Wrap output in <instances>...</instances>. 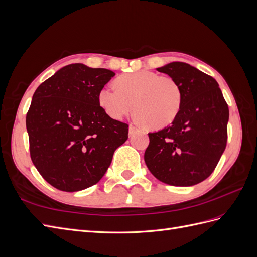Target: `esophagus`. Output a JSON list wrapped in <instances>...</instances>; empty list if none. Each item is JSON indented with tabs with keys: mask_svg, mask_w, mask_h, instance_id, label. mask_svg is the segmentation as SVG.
<instances>
[{
	"mask_svg": "<svg viewBox=\"0 0 257 257\" xmlns=\"http://www.w3.org/2000/svg\"><path fill=\"white\" fill-rule=\"evenodd\" d=\"M136 130H137V127H136L135 125H133V124H130V127H128V133H130V135L133 134Z\"/></svg>",
	"mask_w": 257,
	"mask_h": 257,
	"instance_id": "1",
	"label": "esophagus"
}]
</instances>
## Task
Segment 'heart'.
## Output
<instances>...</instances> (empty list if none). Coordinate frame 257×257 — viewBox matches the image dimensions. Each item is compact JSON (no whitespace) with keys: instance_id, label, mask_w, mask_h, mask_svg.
<instances>
[{"instance_id":"b5f03b06","label":"heart","mask_w":257,"mask_h":257,"mask_svg":"<svg viewBox=\"0 0 257 257\" xmlns=\"http://www.w3.org/2000/svg\"><path fill=\"white\" fill-rule=\"evenodd\" d=\"M116 88L105 85L98 92V104L114 120L134 111L138 122L150 128H162L180 112L182 92L169 76L150 71H138L119 76Z\"/></svg>"}]
</instances>
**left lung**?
<instances>
[{
    "instance_id": "8db88e82",
    "label": "left lung",
    "mask_w": 257,
    "mask_h": 257,
    "mask_svg": "<svg viewBox=\"0 0 257 257\" xmlns=\"http://www.w3.org/2000/svg\"><path fill=\"white\" fill-rule=\"evenodd\" d=\"M174 78L182 105L170 125L149 133L145 162L160 181L191 186L213 173L227 143L229 110L216 80L183 62L157 68Z\"/></svg>"
}]
</instances>
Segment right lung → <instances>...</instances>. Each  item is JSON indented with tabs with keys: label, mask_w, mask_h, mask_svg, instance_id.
I'll list each match as a JSON object with an SVG mask.
<instances>
[{
	"label": "right lung",
	"mask_w": 257,
	"mask_h": 257,
	"mask_svg": "<svg viewBox=\"0 0 257 257\" xmlns=\"http://www.w3.org/2000/svg\"><path fill=\"white\" fill-rule=\"evenodd\" d=\"M115 74L69 64L36 89L27 113L30 155L53 188L81 191L103 178L128 125L107 115L98 92Z\"/></svg>",
	"instance_id": "obj_1"
}]
</instances>
